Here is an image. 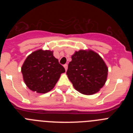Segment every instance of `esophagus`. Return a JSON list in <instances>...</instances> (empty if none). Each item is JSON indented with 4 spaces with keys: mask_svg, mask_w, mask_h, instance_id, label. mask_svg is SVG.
<instances>
[{
    "mask_svg": "<svg viewBox=\"0 0 133 133\" xmlns=\"http://www.w3.org/2000/svg\"><path fill=\"white\" fill-rule=\"evenodd\" d=\"M64 69H65V70H66H66H67V68H68L67 64H64Z\"/></svg>",
    "mask_w": 133,
    "mask_h": 133,
    "instance_id": "obj_1",
    "label": "esophagus"
}]
</instances>
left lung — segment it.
I'll list each match as a JSON object with an SVG mask.
<instances>
[{
    "mask_svg": "<svg viewBox=\"0 0 133 133\" xmlns=\"http://www.w3.org/2000/svg\"><path fill=\"white\" fill-rule=\"evenodd\" d=\"M66 75L74 88L81 93H97L106 83L108 67L101 56L92 50L75 51Z\"/></svg>",
    "mask_w": 133,
    "mask_h": 133,
    "instance_id": "left-lung-1",
    "label": "left lung"
}]
</instances>
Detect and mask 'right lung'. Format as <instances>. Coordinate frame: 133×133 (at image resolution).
I'll return each mask as SVG.
<instances>
[{
  "instance_id": "obj_1",
  "label": "right lung",
  "mask_w": 133,
  "mask_h": 133,
  "mask_svg": "<svg viewBox=\"0 0 133 133\" xmlns=\"http://www.w3.org/2000/svg\"><path fill=\"white\" fill-rule=\"evenodd\" d=\"M21 72L27 87L37 93H46L55 87L65 69L53 56V51L38 49L27 56Z\"/></svg>"
}]
</instances>
